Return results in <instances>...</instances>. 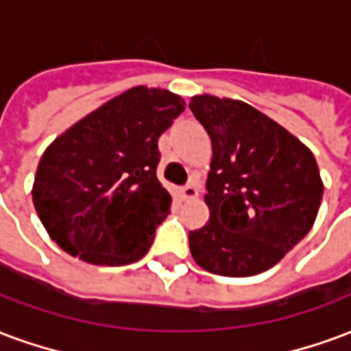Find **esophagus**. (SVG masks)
Returning <instances> with one entry per match:
<instances>
[{
  "instance_id": "1",
  "label": "esophagus",
  "mask_w": 351,
  "mask_h": 351,
  "mask_svg": "<svg viewBox=\"0 0 351 351\" xmlns=\"http://www.w3.org/2000/svg\"><path fill=\"white\" fill-rule=\"evenodd\" d=\"M199 195V191H197L195 186H186V188L180 189V197H182L184 201H191V199H197Z\"/></svg>"
}]
</instances>
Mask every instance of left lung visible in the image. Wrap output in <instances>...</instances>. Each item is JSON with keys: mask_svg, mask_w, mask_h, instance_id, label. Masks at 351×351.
<instances>
[{"mask_svg": "<svg viewBox=\"0 0 351 351\" xmlns=\"http://www.w3.org/2000/svg\"><path fill=\"white\" fill-rule=\"evenodd\" d=\"M189 110L212 141L210 219L189 230L193 261L225 277L274 268L316 221L324 182L314 154L241 100L197 95Z\"/></svg>", "mask_w": 351, "mask_h": 351, "instance_id": "8db88e82", "label": "left lung"}]
</instances>
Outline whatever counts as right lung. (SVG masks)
Instances as JSON below:
<instances>
[{"instance_id": "obj_1", "label": "right lung", "mask_w": 351, "mask_h": 351, "mask_svg": "<svg viewBox=\"0 0 351 351\" xmlns=\"http://www.w3.org/2000/svg\"><path fill=\"white\" fill-rule=\"evenodd\" d=\"M184 110L182 96L137 85L48 145L31 195L59 247L95 266L147 255L171 206L156 176L158 139Z\"/></svg>"}]
</instances>
